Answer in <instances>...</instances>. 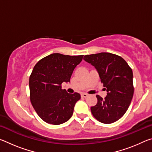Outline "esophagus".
<instances>
[{"label":"esophagus","instance_id":"esophagus-1","mask_svg":"<svg viewBox=\"0 0 152 152\" xmlns=\"http://www.w3.org/2000/svg\"><path fill=\"white\" fill-rule=\"evenodd\" d=\"M81 96H82V98H86V97L88 96V94H85V93H83V94H81Z\"/></svg>","mask_w":152,"mask_h":152}]
</instances>
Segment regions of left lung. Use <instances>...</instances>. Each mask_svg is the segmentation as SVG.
<instances>
[{
  "label": "left lung",
  "instance_id": "obj_1",
  "mask_svg": "<svg viewBox=\"0 0 152 152\" xmlns=\"http://www.w3.org/2000/svg\"><path fill=\"white\" fill-rule=\"evenodd\" d=\"M84 60L95 67L107 92L104 99L96 96L92 115L105 124L117 121L127 110L134 93L132 68L121 56L107 52L86 55Z\"/></svg>",
  "mask_w": 152,
  "mask_h": 152
}]
</instances>
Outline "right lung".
<instances>
[{
  "instance_id": "obj_1",
  "label": "right lung",
  "mask_w": 152,
  "mask_h": 152,
  "mask_svg": "<svg viewBox=\"0 0 152 152\" xmlns=\"http://www.w3.org/2000/svg\"><path fill=\"white\" fill-rule=\"evenodd\" d=\"M83 56L52 53L40 60L33 68L29 81L30 101L45 122L60 125L72 116L80 94L68 93L61 89V84L70 81L74 68Z\"/></svg>"
}]
</instances>
